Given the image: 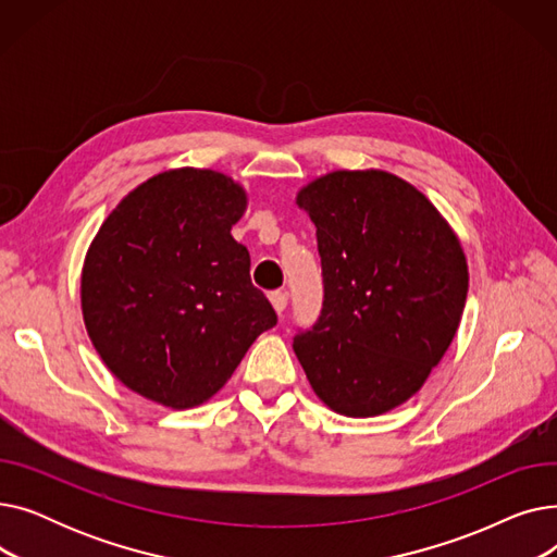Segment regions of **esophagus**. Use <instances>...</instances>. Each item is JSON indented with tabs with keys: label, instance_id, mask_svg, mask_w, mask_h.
Here are the masks:
<instances>
[{
	"label": "esophagus",
	"instance_id": "1",
	"mask_svg": "<svg viewBox=\"0 0 557 557\" xmlns=\"http://www.w3.org/2000/svg\"><path fill=\"white\" fill-rule=\"evenodd\" d=\"M269 298H271V305L277 311V315H282L284 309H286V294H284V290H273Z\"/></svg>",
	"mask_w": 557,
	"mask_h": 557
}]
</instances>
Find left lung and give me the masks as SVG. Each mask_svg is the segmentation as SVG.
<instances>
[{
    "label": "left lung",
    "instance_id": "obj_1",
    "mask_svg": "<svg viewBox=\"0 0 557 557\" xmlns=\"http://www.w3.org/2000/svg\"><path fill=\"white\" fill-rule=\"evenodd\" d=\"M315 225L325 302L296 357L345 418L411 399L449 349L470 288L458 234L411 183L382 169L330 171L298 189Z\"/></svg>",
    "mask_w": 557,
    "mask_h": 557
}]
</instances>
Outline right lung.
I'll return each instance as SVG.
<instances>
[{"instance_id":"right-lung-1","label":"right lung","mask_w":557,"mask_h":557,"mask_svg":"<svg viewBox=\"0 0 557 557\" xmlns=\"http://www.w3.org/2000/svg\"><path fill=\"white\" fill-rule=\"evenodd\" d=\"M248 191L227 173L151 175L101 223L81 271L83 323L133 393L185 411L212 399L277 315L230 234Z\"/></svg>"}]
</instances>
